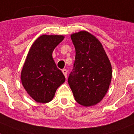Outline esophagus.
Masks as SVG:
<instances>
[{"label": "esophagus", "mask_w": 134, "mask_h": 134, "mask_svg": "<svg viewBox=\"0 0 134 134\" xmlns=\"http://www.w3.org/2000/svg\"><path fill=\"white\" fill-rule=\"evenodd\" d=\"M62 71H63V74H64V76H65V78H67V71L66 70V69H63V70H62Z\"/></svg>", "instance_id": "obj_1"}]
</instances>
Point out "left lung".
Returning a JSON list of instances; mask_svg holds the SVG:
<instances>
[{
    "label": "left lung",
    "mask_w": 134,
    "mask_h": 134,
    "mask_svg": "<svg viewBox=\"0 0 134 134\" xmlns=\"http://www.w3.org/2000/svg\"><path fill=\"white\" fill-rule=\"evenodd\" d=\"M71 38L76 49L68 83L75 100L85 107L96 105L105 97L112 77V68L101 42L92 34L80 31Z\"/></svg>",
    "instance_id": "obj_1"
}]
</instances>
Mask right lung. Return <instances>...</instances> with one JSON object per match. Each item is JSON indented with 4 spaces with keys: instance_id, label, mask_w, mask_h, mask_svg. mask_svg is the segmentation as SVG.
<instances>
[{
    "instance_id": "1",
    "label": "right lung",
    "mask_w": 134,
    "mask_h": 134,
    "mask_svg": "<svg viewBox=\"0 0 134 134\" xmlns=\"http://www.w3.org/2000/svg\"><path fill=\"white\" fill-rule=\"evenodd\" d=\"M64 38L62 35H42L29 49L20 79L26 92L37 103L50 102L56 90L65 82V76L52 57L53 51Z\"/></svg>"
}]
</instances>
